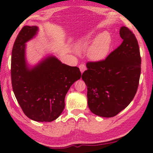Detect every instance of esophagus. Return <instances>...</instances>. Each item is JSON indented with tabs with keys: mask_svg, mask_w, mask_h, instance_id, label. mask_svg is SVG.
<instances>
[{
	"mask_svg": "<svg viewBox=\"0 0 153 153\" xmlns=\"http://www.w3.org/2000/svg\"><path fill=\"white\" fill-rule=\"evenodd\" d=\"M79 69H80L81 72H82V74L83 73V71L86 70L85 65L83 64H81L79 66Z\"/></svg>",
	"mask_w": 153,
	"mask_h": 153,
	"instance_id": "esophagus-1",
	"label": "esophagus"
}]
</instances>
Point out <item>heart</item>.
Returning <instances> with one entry per match:
<instances>
[{
	"label": "heart",
	"instance_id": "1",
	"mask_svg": "<svg viewBox=\"0 0 153 153\" xmlns=\"http://www.w3.org/2000/svg\"><path fill=\"white\" fill-rule=\"evenodd\" d=\"M88 37L87 38H90ZM112 44V37L108 32L99 35L87 48V54L93 60L99 61L108 56Z\"/></svg>",
	"mask_w": 153,
	"mask_h": 153
}]
</instances>
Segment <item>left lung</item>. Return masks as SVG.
<instances>
[{
  "mask_svg": "<svg viewBox=\"0 0 153 153\" xmlns=\"http://www.w3.org/2000/svg\"><path fill=\"white\" fill-rule=\"evenodd\" d=\"M122 44L105 60L88 62L82 78L87 87V104L95 114L110 118L131 102L137 92L141 58L138 42L128 27L120 30Z\"/></svg>",
  "mask_w": 153,
  "mask_h": 153,
  "instance_id": "left-lung-1",
  "label": "left lung"
}]
</instances>
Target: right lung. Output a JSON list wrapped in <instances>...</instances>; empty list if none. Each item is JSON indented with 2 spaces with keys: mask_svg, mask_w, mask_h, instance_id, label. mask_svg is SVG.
<instances>
[{
  "mask_svg": "<svg viewBox=\"0 0 153 153\" xmlns=\"http://www.w3.org/2000/svg\"><path fill=\"white\" fill-rule=\"evenodd\" d=\"M37 31V26L25 25L16 39L11 58L12 85L25 114L34 121L48 122L62 112L66 93L82 74L79 68L62 64L53 56L29 67L25 43L34 37Z\"/></svg>",
  "mask_w": 153,
  "mask_h": 153,
  "instance_id": "add662e5",
  "label": "right lung"
}]
</instances>
